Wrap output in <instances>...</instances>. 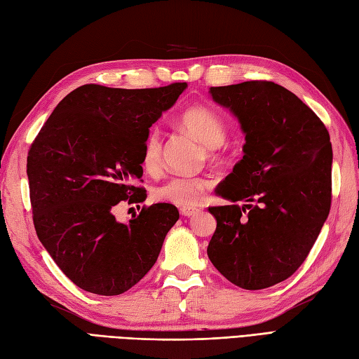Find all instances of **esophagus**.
Returning a JSON list of instances; mask_svg holds the SVG:
<instances>
[{
	"instance_id": "34e87169",
	"label": "esophagus",
	"mask_w": 359,
	"mask_h": 359,
	"mask_svg": "<svg viewBox=\"0 0 359 359\" xmlns=\"http://www.w3.org/2000/svg\"><path fill=\"white\" fill-rule=\"evenodd\" d=\"M198 211H199L198 208H193V207H182V208L180 210V212H181V215H182V216H186V217H190V216H195Z\"/></svg>"
}]
</instances>
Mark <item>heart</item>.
Masks as SVG:
<instances>
[{
  "instance_id": "1",
  "label": "heart",
  "mask_w": 359,
  "mask_h": 359,
  "mask_svg": "<svg viewBox=\"0 0 359 359\" xmlns=\"http://www.w3.org/2000/svg\"><path fill=\"white\" fill-rule=\"evenodd\" d=\"M180 123L208 148V154L216 156V149L226 139V123L224 118L208 105L196 104L186 109L180 116ZM163 135L158 128H152L144 137L142 147V166L154 173L161 166ZM208 177H170L154 189V198L161 202L175 203L180 207H193L199 203L211 189Z\"/></svg>"
}]
</instances>
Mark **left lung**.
<instances>
[{
	"label": "left lung",
	"mask_w": 359,
	"mask_h": 359,
	"mask_svg": "<svg viewBox=\"0 0 359 359\" xmlns=\"http://www.w3.org/2000/svg\"><path fill=\"white\" fill-rule=\"evenodd\" d=\"M246 134L245 156L217 189L231 205L210 207L217 226L208 258L229 283L261 290L302 266L332 201V147L320 118L273 81L211 87ZM241 200L247 205L240 208Z\"/></svg>",
	"instance_id": "left-lung-1"
}]
</instances>
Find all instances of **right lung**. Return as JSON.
I'll return each instance as SVG.
<instances>
[{
	"mask_svg": "<svg viewBox=\"0 0 359 359\" xmlns=\"http://www.w3.org/2000/svg\"><path fill=\"white\" fill-rule=\"evenodd\" d=\"M187 83L156 89L76 87L59 102L27 157L33 224L41 243L75 285L122 294L156 264L180 219L172 203L142 207L130 224L114 210L139 203L142 147L152 123Z\"/></svg>",
	"mask_w": 359,
	"mask_h": 359,
	"instance_id": "obj_1",
	"label": "right lung"
}]
</instances>
